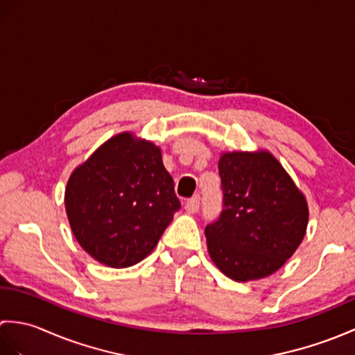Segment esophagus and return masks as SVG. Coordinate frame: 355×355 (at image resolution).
Listing matches in <instances>:
<instances>
[{"mask_svg": "<svg viewBox=\"0 0 355 355\" xmlns=\"http://www.w3.org/2000/svg\"><path fill=\"white\" fill-rule=\"evenodd\" d=\"M184 209H186V212H189V214H197L200 210V198L192 197V198L187 200L186 205H184Z\"/></svg>", "mask_w": 355, "mask_h": 355, "instance_id": "1", "label": "esophagus"}]
</instances>
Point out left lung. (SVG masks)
<instances>
[{
  "instance_id": "8db88e82",
  "label": "left lung",
  "mask_w": 355,
  "mask_h": 355,
  "mask_svg": "<svg viewBox=\"0 0 355 355\" xmlns=\"http://www.w3.org/2000/svg\"><path fill=\"white\" fill-rule=\"evenodd\" d=\"M218 171L223 210L206 227L210 258L233 281L273 275L305 236V197L268 153L223 154Z\"/></svg>"
}]
</instances>
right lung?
Listing matches in <instances>:
<instances>
[{"label": "right lung", "mask_w": 355, "mask_h": 355, "mask_svg": "<svg viewBox=\"0 0 355 355\" xmlns=\"http://www.w3.org/2000/svg\"><path fill=\"white\" fill-rule=\"evenodd\" d=\"M180 207L160 149L130 132L103 143L71 173L65 191L78 243L114 268L145 259Z\"/></svg>", "instance_id": "1"}]
</instances>
